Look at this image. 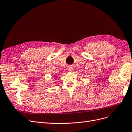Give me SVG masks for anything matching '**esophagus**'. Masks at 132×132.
Segmentation results:
<instances>
[{
    "mask_svg": "<svg viewBox=\"0 0 132 132\" xmlns=\"http://www.w3.org/2000/svg\"><path fill=\"white\" fill-rule=\"evenodd\" d=\"M68 70L69 71H72V70L73 69V67L69 66V67H68Z\"/></svg>",
    "mask_w": 132,
    "mask_h": 132,
    "instance_id": "34e87169",
    "label": "esophagus"
}]
</instances>
